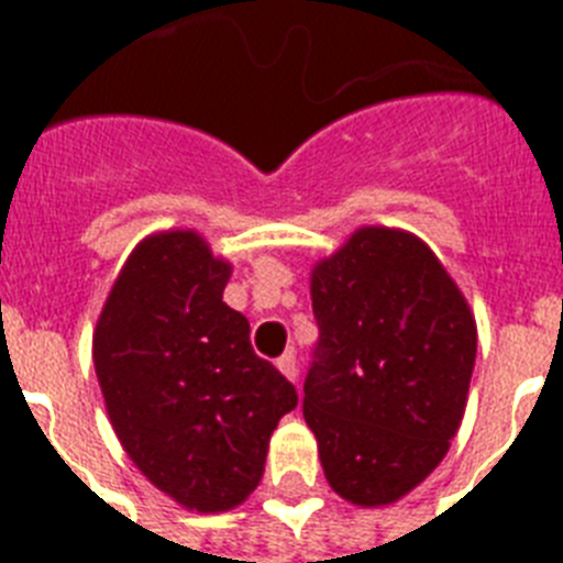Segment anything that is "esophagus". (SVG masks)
<instances>
[{
	"mask_svg": "<svg viewBox=\"0 0 563 563\" xmlns=\"http://www.w3.org/2000/svg\"><path fill=\"white\" fill-rule=\"evenodd\" d=\"M277 368H280L283 374L289 376L291 383H295V376H298V360H295V353H291V351L283 353L280 360H277Z\"/></svg>",
	"mask_w": 563,
	"mask_h": 563,
	"instance_id": "34e87169",
	"label": "esophagus"
}]
</instances>
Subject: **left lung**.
<instances>
[{
	"label": "left lung",
	"instance_id": "left-lung-1",
	"mask_svg": "<svg viewBox=\"0 0 563 563\" xmlns=\"http://www.w3.org/2000/svg\"><path fill=\"white\" fill-rule=\"evenodd\" d=\"M312 316L303 418L324 476L356 506H388L435 471L462 423L471 307L420 239L362 228L316 265Z\"/></svg>",
	"mask_w": 563,
	"mask_h": 563
}]
</instances>
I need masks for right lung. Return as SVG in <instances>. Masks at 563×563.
Returning <instances> with one entry per match:
<instances>
[{"mask_svg": "<svg viewBox=\"0 0 563 563\" xmlns=\"http://www.w3.org/2000/svg\"><path fill=\"white\" fill-rule=\"evenodd\" d=\"M230 265L192 230L128 256L92 335L110 423L152 485L192 511H228L263 479L295 385L251 347V324L221 300Z\"/></svg>", "mask_w": 563, "mask_h": 563, "instance_id": "obj_1", "label": "right lung"}]
</instances>
